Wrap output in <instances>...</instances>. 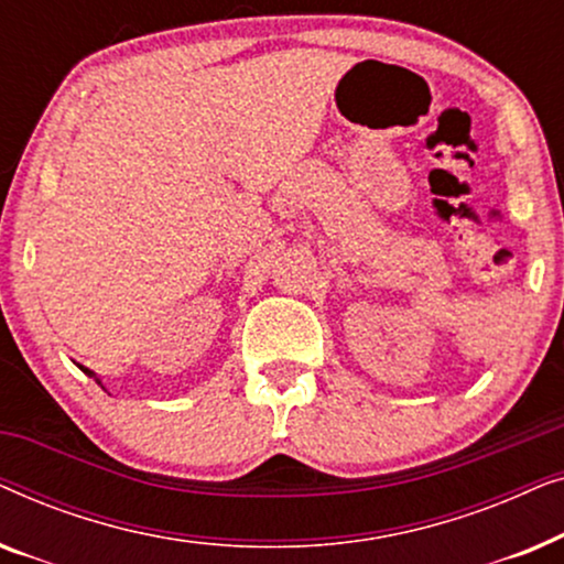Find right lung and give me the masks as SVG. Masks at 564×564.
<instances>
[{
	"instance_id": "right-lung-1",
	"label": "right lung",
	"mask_w": 564,
	"mask_h": 564,
	"mask_svg": "<svg viewBox=\"0 0 564 564\" xmlns=\"http://www.w3.org/2000/svg\"><path fill=\"white\" fill-rule=\"evenodd\" d=\"M79 369H82V372H84V375H87V377H91V380H95L97 384H102V380H99V377H97V372H91V369H89V367H82V365H79Z\"/></svg>"
}]
</instances>
